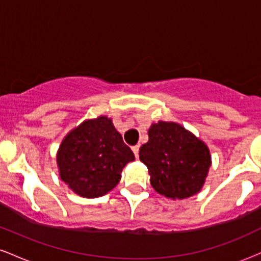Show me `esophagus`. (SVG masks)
<instances>
[{"mask_svg":"<svg viewBox=\"0 0 261 261\" xmlns=\"http://www.w3.org/2000/svg\"><path fill=\"white\" fill-rule=\"evenodd\" d=\"M139 149H140V146L139 145H136V146H134L133 147V152H134V154H135V157H139Z\"/></svg>","mask_w":261,"mask_h":261,"instance_id":"esophagus-1","label":"esophagus"}]
</instances>
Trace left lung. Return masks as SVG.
<instances>
[{"label": "left lung", "instance_id": "1", "mask_svg": "<svg viewBox=\"0 0 261 261\" xmlns=\"http://www.w3.org/2000/svg\"><path fill=\"white\" fill-rule=\"evenodd\" d=\"M139 154L154 190L173 200L199 193L211 166L207 146L176 122L152 124Z\"/></svg>", "mask_w": 261, "mask_h": 261}]
</instances>
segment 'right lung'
I'll return each mask as SVG.
<instances>
[{"label": "right lung", "instance_id": "obj_1", "mask_svg": "<svg viewBox=\"0 0 261 261\" xmlns=\"http://www.w3.org/2000/svg\"><path fill=\"white\" fill-rule=\"evenodd\" d=\"M60 178L82 197H99L116 187L122 168L135 160L112 119L83 121L62 140L58 151Z\"/></svg>", "mask_w": 261, "mask_h": 261}]
</instances>
